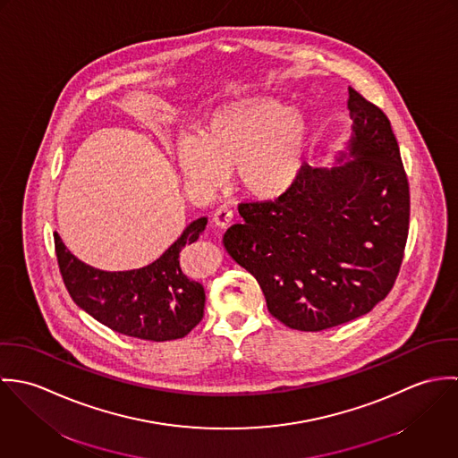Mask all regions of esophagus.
<instances>
[{"instance_id":"esophagus-1","label":"esophagus","mask_w":458,"mask_h":458,"mask_svg":"<svg viewBox=\"0 0 458 458\" xmlns=\"http://www.w3.org/2000/svg\"><path fill=\"white\" fill-rule=\"evenodd\" d=\"M233 218H234L233 209H229V208H225V206L218 208V209L215 211V215H213V222H215V225L220 227V229L229 227L231 222H233Z\"/></svg>"}]
</instances>
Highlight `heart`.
I'll return each instance as SVG.
<instances>
[{
    "instance_id": "heart-1",
    "label": "heart",
    "mask_w": 458,
    "mask_h": 458,
    "mask_svg": "<svg viewBox=\"0 0 458 458\" xmlns=\"http://www.w3.org/2000/svg\"><path fill=\"white\" fill-rule=\"evenodd\" d=\"M312 123L284 104L259 98L215 113L196 139L176 142V162L189 185L216 192L225 174L247 196L269 199L300 178L310 146Z\"/></svg>"
}]
</instances>
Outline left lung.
Masks as SVG:
<instances>
[{"instance_id":"8db88e82","label":"left lung","mask_w":458,"mask_h":458,"mask_svg":"<svg viewBox=\"0 0 458 458\" xmlns=\"http://www.w3.org/2000/svg\"><path fill=\"white\" fill-rule=\"evenodd\" d=\"M347 107L354 160L305 165L282 196L242 202L243 224L224 234L229 256L259 282L269 314L300 331L369 314L403 259L411 197L390 120L352 88Z\"/></svg>"}]
</instances>
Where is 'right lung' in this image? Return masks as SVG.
I'll use <instances>...</instances> for the list:
<instances>
[{
    "instance_id": "right-lung-1",
    "label": "right lung",
    "mask_w": 458,
    "mask_h": 458,
    "mask_svg": "<svg viewBox=\"0 0 458 458\" xmlns=\"http://www.w3.org/2000/svg\"><path fill=\"white\" fill-rule=\"evenodd\" d=\"M208 224L194 220L157 259L129 271H104L79 261L55 234L66 291L93 319L127 336L165 342L183 338L204 316V287L183 271L182 250L192 245Z\"/></svg>"
}]
</instances>
